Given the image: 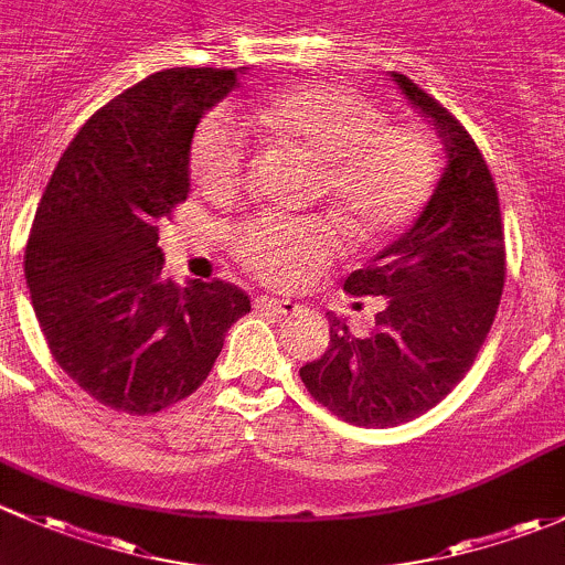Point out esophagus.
<instances>
[{
	"instance_id": "34e87169",
	"label": "esophagus",
	"mask_w": 565,
	"mask_h": 565,
	"mask_svg": "<svg viewBox=\"0 0 565 565\" xmlns=\"http://www.w3.org/2000/svg\"><path fill=\"white\" fill-rule=\"evenodd\" d=\"M255 310L271 312V316H294V312L299 310V305L288 299H269V296H260V299H255Z\"/></svg>"
}]
</instances>
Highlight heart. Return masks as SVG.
Instances as JSON below:
<instances>
[{"label":"heart","mask_w":565,"mask_h":565,"mask_svg":"<svg viewBox=\"0 0 565 565\" xmlns=\"http://www.w3.org/2000/svg\"><path fill=\"white\" fill-rule=\"evenodd\" d=\"M258 121L282 143L321 166V195L356 242L397 236L422 214L438 182V149L429 132L388 125L364 95L340 84L280 92ZM253 136L244 121L217 108L201 119L190 143V173L209 201H231L247 182ZM236 260L271 288L310 280L342 253L331 220L258 214L231 234Z\"/></svg>","instance_id":"heart-1"}]
</instances>
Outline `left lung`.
<instances>
[{
  "instance_id": "1",
  "label": "left lung",
  "mask_w": 565,
  "mask_h": 565,
  "mask_svg": "<svg viewBox=\"0 0 565 565\" xmlns=\"http://www.w3.org/2000/svg\"><path fill=\"white\" fill-rule=\"evenodd\" d=\"M403 95L435 121L449 166L416 223L345 280L383 296L370 334L329 318V348L299 370L312 399L356 427H397L440 403L479 356L505 282V242L490 166L462 121L408 75Z\"/></svg>"
}]
</instances>
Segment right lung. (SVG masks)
<instances>
[{
  "mask_svg": "<svg viewBox=\"0 0 565 565\" xmlns=\"http://www.w3.org/2000/svg\"><path fill=\"white\" fill-rule=\"evenodd\" d=\"M242 70L171 67L86 121L40 198L23 253L34 316L56 364L106 408L182 403L249 312L239 285L166 280L157 223L190 193V141Z\"/></svg>",
  "mask_w": 565,
  "mask_h": 565,
  "instance_id": "1",
  "label": "right lung"
}]
</instances>
